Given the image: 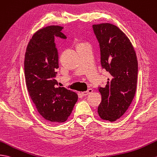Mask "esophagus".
Instances as JSON below:
<instances>
[{"instance_id":"34e87169","label":"esophagus","mask_w":157,"mask_h":157,"mask_svg":"<svg viewBox=\"0 0 157 157\" xmlns=\"http://www.w3.org/2000/svg\"><path fill=\"white\" fill-rule=\"evenodd\" d=\"M92 92H93V90L92 89H89V90H87V91H86V92H82V94L83 96H86L89 95V94H90Z\"/></svg>"}]
</instances>
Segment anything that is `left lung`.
Here are the masks:
<instances>
[{
	"label": "left lung",
	"instance_id": "left-lung-1",
	"mask_svg": "<svg viewBox=\"0 0 157 157\" xmlns=\"http://www.w3.org/2000/svg\"><path fill=\"white\" fill-rule=\"evenodd\" d=\"M92 28L100 45L101 67L110 74L105 86L98 88L101 101L98 112L101 119L114 122L128 110L135 95L136 55L129 39L118 27L101 23Z\"/></svg>",
	"mask_w": 157,
	"mask_h": 157
}]
</instances>
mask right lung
<instances>
[{"label": "right lung", "instance_id": "right-lung-1", "mask_svg": "<svg viewBox=\"0 0 157 157\" xmlns=\"http://www.w3.org/2000/svg\"><path fill=\"white\" fill-rule=\"evenodd\" d=\"M62 29L52 25L36 32L29 42L24 62L29 96L42 117L53 124L66 121L78 98L73 91L57 87L55 79L59 67L55 38H67Z\"/></svg>", "mask_w": 157, "mask_h": 157}]
</instances>
